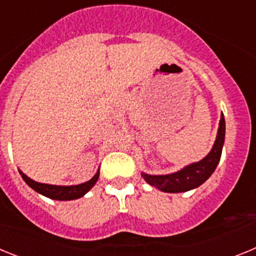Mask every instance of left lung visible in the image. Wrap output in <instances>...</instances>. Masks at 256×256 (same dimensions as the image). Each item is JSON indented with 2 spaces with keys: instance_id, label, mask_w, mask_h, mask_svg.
Masks as SVG:
<instances>
[{
  "instance_id": "obj_1",
  "label": "left lung",
  "mask_w": 256,
  "mask_h": 256,
  "mask_svg": "<svg viewBox=\"0 0 256 256\" xmlns=\"http://www.w3.org/2000/svg\"><path fill=\"white\" fill-rule=\"evenodd\" d=\"M226 137V120L223 112L220 114L218 133L210 152L200 162L186 165L180 170L170 174H148L141 172L144 180L155 188L169 194L187 192L201 186L208 178L214 173L216 165L219 164L222 156V150L224 144Z\"/></svg>"
}]
</instances>
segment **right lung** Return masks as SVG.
<instances>
[{
    "mask_svg": "<svg viewBox=\"0 0 256 256\" xmlns=\"http://www.w3.org/2000/svg\"><path fill=\"white\" fill-rule=\"evenodd\" d=\"M20 172V170H19ZM22 180H26L30 188L34 190L36 192L40 194V195L46 196V198H52V200L58 201H69L76 200V198H80L84 196L92 187L96 184L97 180L100 177V170H97L96 174L90 180L80 184H74V186H56V184H47V183H40L36 180H30L28 176L20 172Z\"/></svg>",
    "mask_w": 256,
    "mask_h": 256,
    "instance_id": "obj_1",
    "label": "right lung"
}]
</instances>
